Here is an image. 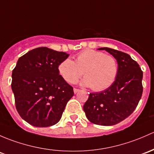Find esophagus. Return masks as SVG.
<instances>
[{
  "mask_svg": "<svg viewBox=\"0 0 154 154\" xmlns=\"http://www.w3.org/2000/svg\"><path fill=\"white\" fill-rule=\"evenodd\" d=\"M80 89H77V88H74V94H77V92H79L80 91Z\"/></svg>",
  "mask_w": 154,
  "mask_h": 154,
  "instance_id": "esophagus-1",
  "label": "esophagus"
}]
</instances>
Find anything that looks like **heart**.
I'll return each instance as SVG.
<instances>
[{
  "mask_svg": "<svg viewBox=\"0 0 154 154\" xmlns=\"http://www.w3.org/2000/svg\"><path fill=\"white\" fill-rule=\"evenodd\" d=\"M58 71L69 83H75L83 74L82 85L91 87L94 91H102L115 81L119 66L114 56L88 49L79 53L75 62L69 58L63 60L58 66Z\"/></svg>",
  "mask_w": 154,
  "mask_h": 154,
  "instance_id": "obj_1",
  "label": "heart"
}]
</instances>
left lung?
Returning a JSON list of instances; mask_svg holds the SVG:
<instances>
[{
  "label": "left lung",
  "instance_id": "1",
  "mask_svg": "<svg viewBox=\"0 0 154 154\" xmlns=\"http://www.w3.org/2000/svg\"><path fill=\"white\" fill-rule=\"evenodd\" d=\"M106 50L116 58L119 66L114 83L100 93H91L83 106L91 122L100 125H114L134 112L142 97L143 73L139 64L129 54L110 48Z\"/></svg>",
  "mask_w": 154,
  "mask_h": 154
}]
</instances>
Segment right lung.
<instances>
[{
	"instance_id": "right-lung-1",
	"label": "right lung",
	"mask_w": 154,
	"mask_h": 154,
	"mask_svg": "<svg viewBox=\"0 0 154 154\" xmlns=\"http://www.w3.org/2000/svg\"><path fill=\"white\" fill-rule=\"evenodd\" d=\"M69 54L39 47L20 57L12 71V89L23 119L35 127H49L61 119L73 87L60 75L58 66Z\"/></svg>"
}]
</instances>
